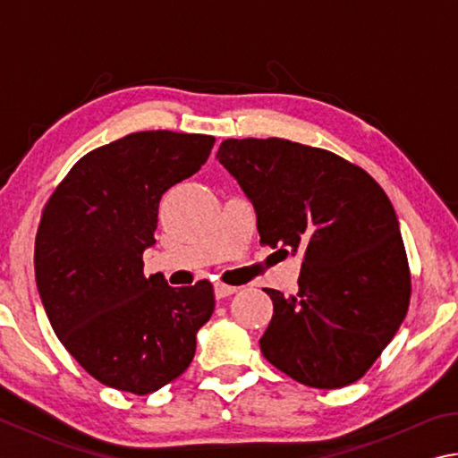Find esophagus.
Listing matches in <instances>:
<instances>
[{"label": "esophagus", "mask_w": 458, "mask_h": 458, "mask_svg": "<svg viewBox=\"0 0 458 458\" xmlns=\"http://www.w3.org/2000/svg\"><path fill=\"white\" fill-rule=\"evenodd\" d=\"M238 289L236 286H232V284H224V283H218L214 286V294H216V299H224V297H230V294H234Z\"/></svg>", "instance_id": "esophagus-1"}]
</instances>
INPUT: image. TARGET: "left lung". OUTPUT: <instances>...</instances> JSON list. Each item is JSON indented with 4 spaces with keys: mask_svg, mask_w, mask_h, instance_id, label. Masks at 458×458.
Wrapping results in <instances>:
<instances>
[{
    "mask_svg": "<svg viewBox=\"0 0 458 458\" xmlns=\"http://www.w3.org/2000/svg\"><path fill=\"white\" fill-rule=\"evenodd\" d=\"M220 164L257 212L260 242L303 254L299 293L273 299L260 352L297 382H358L396 335L410 268L392 201L361 167L286 139H226Z\"/></svg>",
    "mask_w": 458,
    "mask_h": 458,
    "instance_id": "left-lung-1",
    "label": "left lung"
}]
</instances>
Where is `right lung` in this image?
<instances>
[{
  "instance_id": "1",
  "label": "right lung",
  "mask_w": 458,
  "mask_h": 458,
  "mask_svg": "<svg viewBox=\"0 0 458 458\" xmlns=\"http://www.w3.org/2000/svg\"><path fill=\"white\" fill-rule=\"evenodd\" d=\"M212 135L141 131L76 161L46 201L36 284L54 333L100 384L137 396L182 376L214 286L174 289L143 275L159 199L210 157Z\"/></svg>"
}]
</instances>
